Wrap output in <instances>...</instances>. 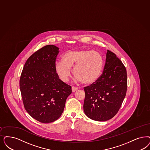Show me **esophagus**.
<instances>
[{
    "label": "esophagus",
    "instance_id": "esophagus-1",
    "mask_svg": "<svg viewBox=\"0 0 150 150\" xmlns=\"http://www.w3.org/2000/svg\"><path fill=\"white\" fill-rule=\"evenodd\" d=\"M71 89H72V93H75L76 91H77L78 90V88H76V87H74V86H72V88H71Z\"/></svg>",
    "mask_w": 150,
    "mask_h": 150
}]
</instances>
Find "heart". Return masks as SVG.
<instances>
[{
    "label": "heart",
    "mask_w": 150,
    "mask_h": 150,
    "mask_svg": "<svg viewBox=\"0 0 150 150\" xmlns=\"http://www.w3.org/2000/svg\"><path fill=\"white\" fill-rule=\"evenodd\" d=\"M62 61L55 63V72L63 82H67L72 72L75 80L91 84L98 79L103 70V57L96 50H75L65 52Z\"/></svg>",
    "instance_id": "heart-1"
}]
</instances>
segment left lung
<instances>
[{
	"label": "left lung",
	"instance_id": "8db88e82",
	"mask_svg": "<svg viewBox=\"0 0 150 150\" xmlns=\"http://www.w3.org/2000/svg\"><path fill=\"white\" fill-rule=\"evenodd\" d=\"M103 72L98 80L84 88L83 111L88 118L105 121L117 113L127 90V72L122 62L108 50Z\"/></svg>",
	"mask_w": 150,
	"mask_h": 150
}]
</instances>
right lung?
I'll return each mask as SVG.
<instances>
[{"label":"right lung","mask_w":150,"mask_h":150,"mask_svg":"<svg viewBox=\"0 0 150 150\" xmlns=\"http://www.w3.org/2000/svg\"><path fill=\"white\" fill-rule=\"evenodd\" d=\"M59 47H42L28 58L20 78V89L24 108L33 118L41 123L59 119L64 111L71 87L57 75L55 63Z\"/></svg>","instance_id":"add662e5"}]
</instances>
